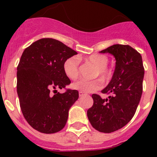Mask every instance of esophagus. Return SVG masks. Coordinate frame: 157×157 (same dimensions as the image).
<instances>
[{"instance_id":"obj_1","label":"esophagus","mask_w":157,"mask_h":157,"mask_svg":"<svg viewBox=\"0 0 157 157\" xmlns=\"http://www.w3.org/2000/svg\"><path fill=\"white\" fill-rule=\"evenodd\" d=\"M78 94H79L80 97H82V96L85 95L86 94L84 92H82V91H79V92H78Z\"/></svg>"}]
</instances>
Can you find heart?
<instances>
[{"label":"heart","instance_id":"1","mask_svg":"<svg viewBox=\"0 0 157 157\" xmlns=\"http://www.w3.org/2000/svg\"><path fill=\"white\" fill-rule=\"evenodd\" d=\"M86 60L90 62L97 67V71L94 76L100 75L104 80H109L112 75V71L109 67V57L103 54H93L87 56ZM63 70L64 74L71 80L77 79L79 76V61L76 57H70L67 59L63 64ZM102 86L100 79L86 80L82 79L73 84V88L82 92H93Z\"/></svg>","mask_w":157,"mask_h":157}]
</instances>
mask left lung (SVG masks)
<instances>
[{"mask_svg":"<svg viewBox=\"0 0 157 157\" xmlns=\"http://www.w3.org/2000/svg\"><path fill=\"white\" fill-rule=\"evenodd\" d=\"M112 54L116 69L109 84L101 91L109 98L92 95L94 104L87 111L91 125L100 132L120 130L135 114L143 90L145 69L141 54L128 45L116 44L101 51Z\"/></svg>","mask_w":157,"mask_h":157,"instance_id":"obj_1","label":"left lung"}]
</instances>
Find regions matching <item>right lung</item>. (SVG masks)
<instances>
[{
    "mask_svg": "<svg viewBox=\"0 0 157 157\" xmlns=\"http://www.w3.org/2000/svg\"><path fill=\"white\" fill-rule=\"evenodd\" d=\"M77 52L61 41L45 37L25 48L17 67V94L22 113L34 130L56 133L64 127L69 109L78 98L75 90L63 94L56 88L71 83L63 70L67 59Z\"/></svg>",
    "mask_w": 157,
    "mask_h": 157,
    "instance_id": "add662e5",
    "label": "right lung"
}]
</instances>
